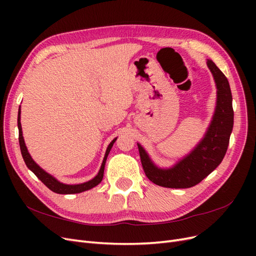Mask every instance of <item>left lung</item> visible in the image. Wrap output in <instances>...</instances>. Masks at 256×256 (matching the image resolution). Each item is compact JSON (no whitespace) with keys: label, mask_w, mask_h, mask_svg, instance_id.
<instances>
[{"label":"left lung","mask_w":256,"mask_h":256,"mask_svg":"<svg viewBox=\"0 0 256 256\" xmlns=\"http://www.w3.org/2000/svg\"><path fill=\"white\" fill-rule=\"evenodd\" d=\"M216 88V109L206 132L188 154L170 168L158 166L138 143L143 170L148 180L166 188H190L202 182L223 160L234 125L233 97L226 76L212 60H207Z\"/></svg>","instance_id":"1"}]
</instances>
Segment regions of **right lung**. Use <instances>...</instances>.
<instances>
[{"instance_id":"obj_1","label":"right lung","mask_w":256,"mask_h":256,"mask_svg":"<svg viewBox=\"0 0 256 256\" xmlns=\"http://www.w3.org/2000/svg\"><path fill=\"white\" fill-rule=\"evenodd\" d=\"M21 108L19 106V111H18V129H19V144H20V150H21V154L23 160H24L26 166L32 171L37 177L38 180H40L47 187L56 193H58V194H74V193H81L83 191H88L92 188L96 187L97 184H99L102 182V178H104V166H106V161L108 156H109V152L112 148L113 144L115 143L116 138H115L112 140V142L108 145L106 150L104 154V157L102 160V166H100L99 172L97 173V175L92 178L90 180L85 182L82 184H63L60 182V180H58L56 177L52 176L51 174H49L48 172H46L44 168H42L40 166H38L36 162L34 161V159L30 157V154L26 148V145L24 143V138H23V134H22V127H21Z\"/></svg>"}]
</instances>
